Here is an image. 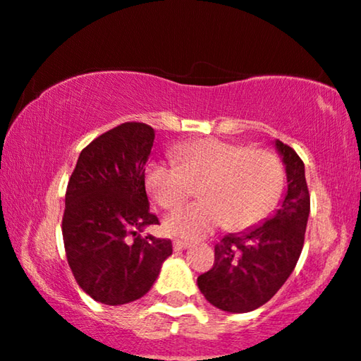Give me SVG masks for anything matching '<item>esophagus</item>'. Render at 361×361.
<instances>
[{
	"instance_id": "obj_1",
	"label": "esophagus",
	"mask_w": 361,
	"mask_h": 361,
	"mask_svg": "<svg viewBox=\"0 0 361 361\" xmlns=\"http://www.w3.org/2000/svg\"><path fill=\"white\" fill-rule=\"evenodd\" d=\"M190 243L185 242V240H174V250L179 252V250H185L189 249Z\"/></svg>"
}]
</instances>
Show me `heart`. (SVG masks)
Instances as JSON below:
<instances>
[{
	"mask_svg": "<svg viewBox=\"0 0 361 361\" xmlns=\"http://www.w3.org/2000/svg\"><path fill=\"white\" fill-rule=\"evenodd\" d=\"M179 162L156 159L146 184L156 202L174 209L199 184V197L171 212L164 228L172 237L197 240L226 224L245 231L270 214L283 189V166L275 154L221 139H197L176 147Z\"/></svg>",
	"mask_w": 361,
	"mask_h": 361,
	"instance_id": "heart-1",
	"label": "heart"
}]
</instances>
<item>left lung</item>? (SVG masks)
Here are the masks:
<instances>
[{"label": "left lung", "instance_id": "obj_1", "mask_svg": "<svg viewBox=\"0 0 361 361\" xmlns=\"http://www.w3.org/2000/svg\"><path fill=\"white\" fill-rule=\"evenodd\" d=\"M275 147L287 172V194L277 212L262 226L224 237L215 245L214 267L197 279L204 297L224 312L245 313L269 302L302 254L310 214L305 166L282 140Z\"/></svg>", "mask_w": 361, "mask_h": 361}]
</instances>
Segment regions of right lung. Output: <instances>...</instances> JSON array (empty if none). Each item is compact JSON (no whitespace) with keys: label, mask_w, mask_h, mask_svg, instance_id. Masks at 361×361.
Segmentation results:
<instances>
[{"label":"right lung","mask_w":361,"mask_h":361,"mask_svg":"<svg viewBox=\"0 0 361 361\" xmlns=\"http://www.w3.org/2000/svg\"><path fill=\"white\" fill-rule=\"evenodd\" d=\"M154 129L124 123L92 140L69 177L63 240L79 287L104 305L144 297L172 254L169 238L142 237L159 219L149 210L146 162Z\"/></svg>","instance_id":"add662e5"}]
</instances>
